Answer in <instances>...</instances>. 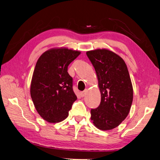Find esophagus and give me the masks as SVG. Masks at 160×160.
Returning a JSON list of instances; mask_svg holds the SVG:
<instances>
[{
  "mask_svg": "<svg viewBox=\"0 0 160 160\" xmlns=\"http://www.w3.org/2000/svg\"><path fill=\"white\" fill-rule=\"evenodd\" d=\"M87 92H88V90H87V89H85L83 91L81 92V97H85L86 95V94H87Z\"/></svg>",
  "mask_w": 160,
  "mask_h": 160,
  "instance_id": "esophagus-1",
  "label": "esophagus"
}]
</instances>
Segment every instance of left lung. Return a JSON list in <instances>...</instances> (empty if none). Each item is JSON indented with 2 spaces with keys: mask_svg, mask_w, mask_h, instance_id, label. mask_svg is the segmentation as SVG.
Returning <instances> with one entry per match:
<instances>
[{
  "mask_svg": "<svg viewBox=\"0 0 160 160\" xmlns=\"http://www.w3.org/2000/svg\"><path fill=\"white\" fill-rule=\"evenodd\" d=\"M86 54L95 68L101 96L98 108L91 109V119L99 129H112L126 118L133 101L127 65L119 55L107 49Z\"/></svg>",
  "mask_w": 160,
  "mask_h": 160,
  "instance_id": "8db88e82",
  "label": "left lung"
}]
</instances>
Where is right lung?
<instances>
[{
	"instance_id": "obj_1",
	"label": "right lung",
	"mask_w": 160,
	"mask_h": 160,
	"mask_svg": "<svg viewBox=\"0 0 160 160\" xmlns=\"http://www.w3.org/2000/svg\"><path fill=\"white\" fill-rule=\"evenodd\" d=\"M80 53L68 49H50L37 62L31 96L37 112L48 122L57 123L67 118L77 99L67 68Z\"/></svg>"
}]
</instances>
